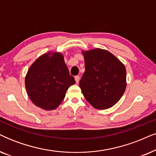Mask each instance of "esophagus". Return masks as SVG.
<instances>
[{"label":"esophagus","instance_id":"1","mask_svg":"<svg viewBox=\"0 0 156 156\" xmlns=\"http://www.w3.org/2000/svg\"><path fill=\"white\" fill-rule=\"evenodd\" d=\"M74 79H75L76 82V83H79V82H80V76H76L75 77H74Z\"/></svg>","mask_w":156,"mask_h":156}]
</instances>
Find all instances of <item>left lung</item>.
Segmentation results:
<instances>
[{
	"mask_svg": "<svg viewBox=\"0 0 156 156\" xmlns=\"http://www.w3.org/2000/svg\"><path fill=\"white\" fill-rule=\"evenodd\" d=\"M85 72L80 82L87 102L99 110L115 105L126 89L125 66L116 56L101 48L82 51Z\"/></svg>",
	"mask_w": 156,
	"mask_h": 156,
	"instance_id": "left-lung-1",
	"label": "left lung"
}]
</instances>
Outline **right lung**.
Returning <instances> with one entry per match:
<instances>
[{"instance_id": "1", "label": "right lung", "mask_w": 156, "mask_h": 156, "mask_svg": "<svg viewBox=\"0 0 156 156\" xmlns=\"http://www.w3.org/2000/svg\"><path fill=\"white\" fill-rule=\"evenodd\" d=\"M75 84L69 74L64 56L58 52H48L30 66L25 78L28 95L34 105L46 110L61 104L70 86Z\"/></svg>"}]
</instances>
